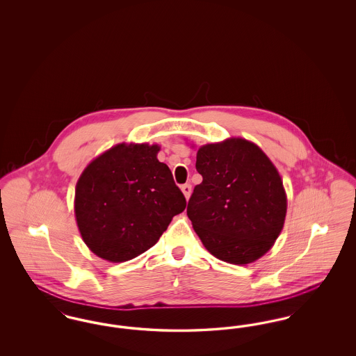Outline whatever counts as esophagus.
<instances>
[{"instance_id":"obj_1","label":"esophagus","mask_w":356,"mask_h":356,"mask_svg":"<svg viewBox=\"0 0 356 356\" xmlns=\"http://www.w3.org/2000/svg\"><path fill=\"white\" fill-rule=\"evenodd\" d=\"M181 191H183L186 199H188L189 195H191V191H192V186L191 184H184V186H181Z\"/></svg>"}]
</instances>
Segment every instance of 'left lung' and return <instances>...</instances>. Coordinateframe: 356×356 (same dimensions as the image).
<instances>
[{"label": "left lung", "instance_id": "8db88e82", "mask_svg": "<svg viewBox=\"0 0 356 356\" xmlns=\"http://www.w3.org/2000/svg\"><path fill=\"white\" fill-rule=\"evenodd\" d=\"M203 181L186 215L204 247L231 264H248L271 250L280 235L287 196L282 177L256 144L232 137L196 154Z\"/></svg>", "mask_w": 356, "mask_h": 356}]
</instances>
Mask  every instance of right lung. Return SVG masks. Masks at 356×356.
Segmentation results:
<instances>
[{
    "mask_svg": "<svg viewBox=\"0 0 356 356\" xmlns=\"http://www.w3.org/2000/svg\"><path fill=\"white\" fill-rule=\"evenodd\" d=\"M159 151L156 144H118L81 173L74 195L77 227L88 248L104 260L121 263L145 252L186 209Z\"/></svg>",
    "mask_w": 356,
    "mask_h": 356,
    "instance_id": "add662e5",
    "label": "right lung"
}]
</instances>
